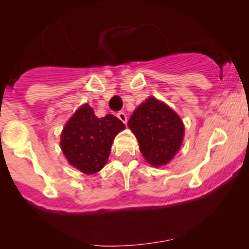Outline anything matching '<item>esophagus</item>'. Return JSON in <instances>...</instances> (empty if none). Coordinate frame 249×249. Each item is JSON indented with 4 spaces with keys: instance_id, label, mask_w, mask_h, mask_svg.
I'll use <instances>...</instances> for the list:
<instances>
[{
    "instance_id": "esophagus-1",
    "label": "esophagus",
    "mask_w": 249,
    "mask_h": 249,
    "mask_svg": "<svg viewBox=\"0 0 249 249\" xmlns=\"http://www.w3.org/2000/svg\"><path fill=\"white\" fill-rule=\"evenodd\" d=\"M118 118H119L120 120H122L123 123H124V124H126L127 123V117H126V114H125L124 112H118Z\"/></svg>"
}]
</instances>
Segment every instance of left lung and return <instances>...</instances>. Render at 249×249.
<instances>
[{
  "mask_svg": "<svg viewBox=\"0 0 249 249\" xmlns=\"http://www.w3.org/2000/svg\"><path fill=\"white\" fill-rule=\"evenodd\" d=\"M127 124L136 135L142 155L154 166L167 164L179 149L184 136L180 118L154 97L137 107Z\"/></svg>",
  "mask_w": 249,
  "mask_h": 249,
  "instance_id": "left-lung-1",
  "label": "left lung"
}]
</instances>
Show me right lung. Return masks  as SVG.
<instances>
[{
	"label": "right lung",
	"instance_id": "right-lung-1",
	"mask_svg": "<svg viewBox=\"0 0 249 249\" xmlns=\"http://www.w3.org/2000/svg\"><path fill=\"white\" fill-rule=\"evenodd\" d=\"M125 127L113 114L97 118L89 105L72 115L61 134V149L70 164L92 175L105 166L115 135Z\"/></svg>",
	"mask_w": 249,
	"mask_h": 249
}]
</instances>
